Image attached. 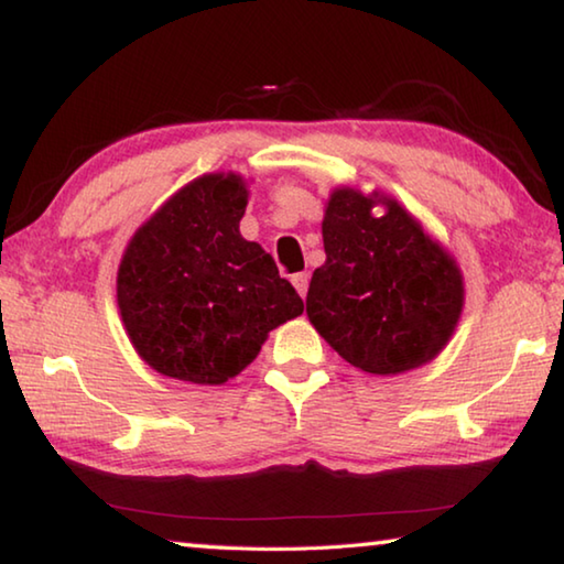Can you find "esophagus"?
Listing matches in <instances>:
<instances>
[{
  "label": "esophagus",
  "instance_id": "1",
  "mask_svg": "<svg viewBox=\"0 0 564 564\" xmlns=\"http://www.w3.org/2000/svg\"><path fill=\"white\" fill-rule=\"evenodd\" d=\"M308 281H311L308 273H295L293 275V285H295V291L301 293V299H305V293H308Z\"/></svg>",
  "mask_w": 564,
  "mask_h": 564
}]
</instances>
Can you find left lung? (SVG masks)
I'll return each mask as SVG.
<instances>
[{
	"mask_svg": "<svg viewBox=\"0 0 564 564\" xmlns=\"http://www.w3.org/2000/svg\"><path fill=\"white\" fill-rule=\"evenodd\" d=\"M321 231L326 263L313 271L305 299L321 338L368 376L431 362L453 338L465 305L453 253L380 191L333 188Z\"/></svg>",
	"mask_w": 564,
	"mask_h": 564,
	"instance_id": "8db88e82",
	"label": "left lung"
}]
</instances>
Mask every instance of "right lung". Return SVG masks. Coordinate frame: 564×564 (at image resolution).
<instances>
[{
	"label": "right lung",
	"mask_w": 564,
	"mask_h": 564,
	"mask_svg": "<svg viewBox=\"0 0 564 564\" xmlns=\"http://www.w3.org/2000/svg\"><path fill=\"white\" fill-rule=\"evenodd\" d=\"M248 181L204 174L166 198L121 256L117 303L133 350L166 378L224 386L303 313L269 253L246 241Z\"/></svg>",
	"instance_id": "add662e5"
}]
</instances>
